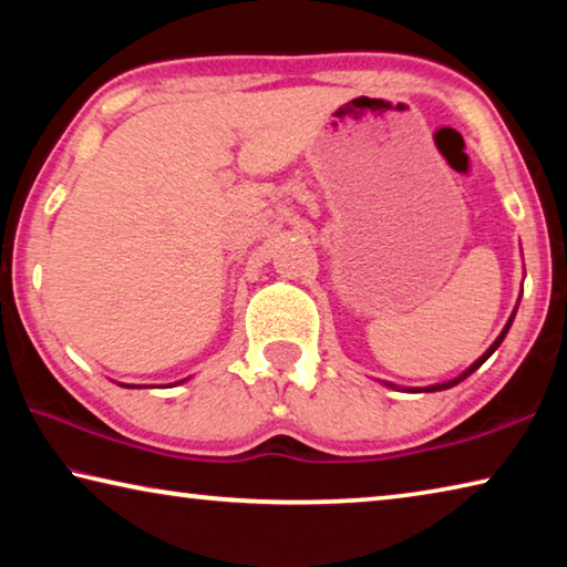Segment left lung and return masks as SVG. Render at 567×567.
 Listing matches in <instances>:
<instances>
[{
	"label": "left lung",
	"instance_id": "left-lung-1",
	"mask_svg": "<svg viewBox=\"0 0 567 567\" xmlns=\"http://www.w3.org/2000/svg\"><path fill=\"white\" fill-rule=\"evenodd\" d=\"M511 322H513V318L511 320H507V324H505V330L501 332V338H497L493 344H491V350H487L485 354H483V358H480V360H475L473 364H470V368L463 372V375H460V378H455V380H450V382H445V385H430V388H425L427 392H435V390H447V388H453V385H457V382H463L467 375H473V372L480 368V364H483L487 358H491V354L497 350V344H501L503 342V338H505V334H507V330H511Z\"/></svg>",
	"mask_w": 567,
	"mask_h": 567
}]
</instances>
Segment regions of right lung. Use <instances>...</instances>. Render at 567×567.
<instances>
[{"label": "right lung", "mask_w": 567, "mask_h": 567, "mask_svg": "<svg viewBox=\"0 0 567 567\" xmlns=\"http://www.w3.org/2000/svg\"><path fill=\"white\" fill-rule=\"evenodd\" d=\"M130 388H132V385H130Z\"/></svg>", "instance_id": "add662e5"}]
</instances>
